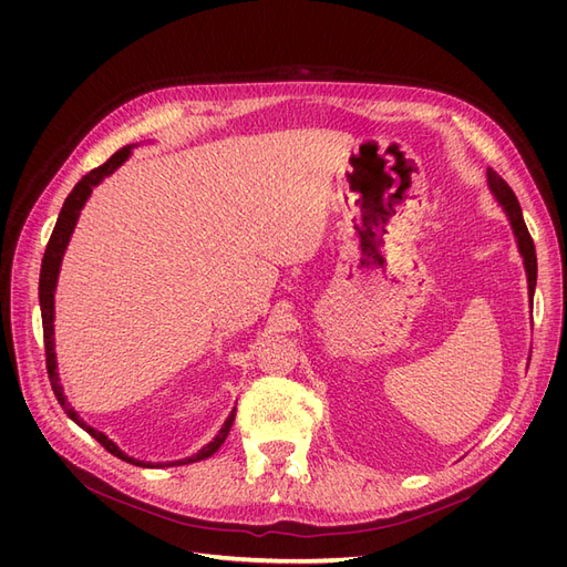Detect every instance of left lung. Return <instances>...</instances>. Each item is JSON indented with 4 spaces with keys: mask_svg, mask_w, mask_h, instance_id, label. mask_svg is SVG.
Returning <instances> with one entry per match:
<instances>
[{
    "mask_svg": "<svg viewBox=\"0 0 567 567\" xmlns=\"http://www.w3.org/2000/svg\"><path fill=\"white\" fill-rule=\"evenodd\" d=\"M487 184H489L492 196L496 198V203L502 205V210L506 213V217L511 221L513 236H516L518 252L523 257L525 274H527V293H529V305H532V296H535V286H537V255H535V244H532V236L525 227L520 203H518L516 194L511 192V186L499 175H496L494 169H487Z\"/></svg>",
    "mask_w": 567,
    "mask_h": 567,
    "instance_id": "obj_1",
    "label": "left lung"
}]
</instances>
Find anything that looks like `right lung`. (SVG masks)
<instances>
[{
  "instance_id": "add662e5",
  "label": "right lung",
  "mask_w": 567,
  "mask_h": 567,
  "mask_svg": "<svg viewBox=\"0 0 567 567\" xmlns=\"http://www.w3.org/2000/svg\"><path fill=\"white\" fill-rule=\"evenodd\" d=\"M132 144L130 146H123L117 153H113V156L104 163L94 167L92 173L84 175L71 194H68L63 208L59 213V219H56V227L54 231H51V238L47 244V250H44V260H42V269H40V310H42V329H44V352H47V373H49V383H51V390H54L59 404L63 406V411L68 414V419L75 421L82 431H87L101 447L109 450L113 456L123 458L127 463H132V466H142V468H165V466H186V463H196V461H203L213 456L221 444H225L231 425H234V419H236V406L231 409V414L227 416L225 425L219 427V433L205 444L203 450H198L196 454L186 456V458H179V461H167V463H151V461H140L134 456H127L123 450L117 447V444L113 440H109V435H104L101 431H96V427H92L90 423H84L80 419L78 411L71 406V402L65 400L63 394V385H61V379H59V367H56V346H54V293H56V284H59V271H61V262H63V255H65V248L68 244H71V236L75 231V225L80 219V210L84 208V203H87V198L92 196L94 186H99L101 182H104L106 177H111L115 169L123 165L130 156H132Z\"/></svg>"
}]
</instances>
